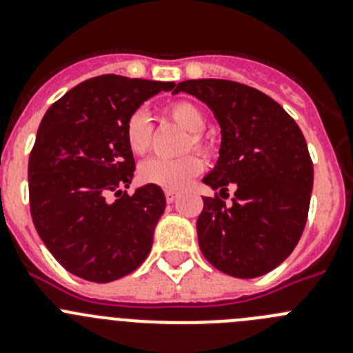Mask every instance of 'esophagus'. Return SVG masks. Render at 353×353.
Returning a JSON list of instances; mask_svg holds the SVG:
<instances>
[{"label": "esophagus", "instance_id": "obj_1", "mask_svg": "<svg viewBox=\"0 0 353 353\" xmlns=\"http://www.w3.org/2000/svg\"><path fill=\"white\" fill-rule=\"evenodd\" d=\"M164 194H166V201H168V203H173L174 199H176L180 196V192L179 191H171V189H166V191H164Z\"/></svg>", "mask_w": 353, "mask_h": 353}]
</instances>
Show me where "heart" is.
<instances>
[{
	"instance_id": "heart-1",
	"label": "heart",
	"mask_w": 353,
	"mask_h": 353,
	"mask_svg": "<svg viewBox=\"0 0 353 353\" xmlns=\"http://www.w3.org/2000/svg\"><path fill=\"white\" fill-rule=\"evenodd\" d=\"M164 117L180 129L187 130L182 152L198 150L199 154H210V143L201 132L207 120L198 105L189 101H174L164 108ZM123 138L134 155L148 154L154 141V129H152L150 118L143 111H134L127 118ZM201 170H203V162L196 154L183 155L180 159H150L139 166V180L150 185L179 191L194 176H198Z\"/></svg>"
}]
</instances>
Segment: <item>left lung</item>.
I'll return each instance as SVG.
<instances>
[{"label": "left lung", "instance_id": "left-lung-1", "mask_svg": "<svg viewBox=\"0 0 353 353\" xmlns=\"http://www.w3.org/2000/svg\"><path fill=\"white\" fill-rule=\"evenodd\" d=\"M179 92L205 102L221 125L219 161L203 182L221 197L236 187L232 205L217 192L203 198L199 249L228 276H263L292 254L307 221L313 161L302 130L274 99L248 84L191 79L176 84Z\"/></svg>", "mask_w": 353, "mask_h": 353}]
</instances>
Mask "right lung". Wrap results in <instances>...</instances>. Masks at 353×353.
Instances as JSON below:
<instances>
[{
	"instance_id": "add662e5",
	"label": "right lung",
	"mask_w": 353,
	"mask_h": 353,
	"mask_svg": "<svg viewBox=\"0 0 353 353\" xmlns=\"http://www.w3.org/2000/svg\"><path fill=\"white\" fill-rule=\"evenodd\" d=\"M173 86L105 74L77 84L43 114L28 162L31 219L74 276L117 281L148 256L166 198L150 183L123 191L136 170L123 129L143 102Z\"/></svg>"
}]
</instances>
